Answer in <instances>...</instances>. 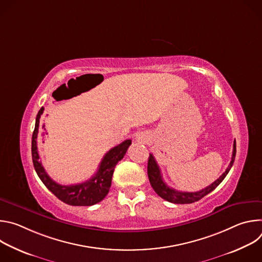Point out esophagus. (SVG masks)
Segmentation results:
<instances>
[{"label": "esophagus", "instance_id": "esophagus-1", "mask_svg": "<svg viewBox=\"0 0 262 262\" xmlns=\"http://www.w3.org/2000/svg\"><path fill=\"white\" fill-rule=\"evenodd\" d=\"M137 141L141 143H147L149 141V137L145 134H140L139 136H137Z\"/></svg>", "mask_w": 262, "mask_h": 262}]
</instances>
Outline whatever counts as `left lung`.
I'll return each instance as SVG.
<instances>
[{
	"instance_id": "1",
	"label": "left lung",
	"mask_w": 262,
	"mask_h": 262,
	"mask_svg": "<svg viewBox=\"0 0 262 262\" xmlns=\"http://www.w3.org/2000/svg\"><path fill=\"white\" fill-rule=\"evenodd\" d=\"M235 155H236V142L234 141L233 143V152H232V158H231V162L228 166V168L226 169V171L224 172L214 182H212L210 185L206 186L205 189L199 191V192H181V191H176L170 186H168L163 177H162V173H161V169L155 159V157L150 154L148 159V165H147V173H148V178L149 181H150V184L152 186V189L155 190V192L163 199H165L168 202L171 203H175V204H189V203H193L196 201H199L200 199H202L204 196H206L207 194H209L210 192H212L216 186L224 180V178L226 177V175L228 174V172L230 171L233 163H234V159H235Z\"/></svg>"
}]
</instances>
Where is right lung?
Wrapping results in <instances>:
<instances>
[{"mask_svg":"<svg viewBox=\"0 0 262 262\" xmlns=\"http://www.w3.org/2000/svg\"><path fill=\"white\" fill-rule=\"evenodd\" d=\"M45 107H41L36 116L35 128L32 135V160L35 171L47 188L61 201L73 206H90L100 202L108 193L114 169L121 161L132 144V140H125L118 146L108 150L99 164L97 172L89 180L71 185H62L54 181L46 172L39 162L37 149V136L39 130V121Z\"/></svg>","mask_w":262,"mask_h":262,"instance_id":"right-lung-1","label":"right lung"}]
</instances>
